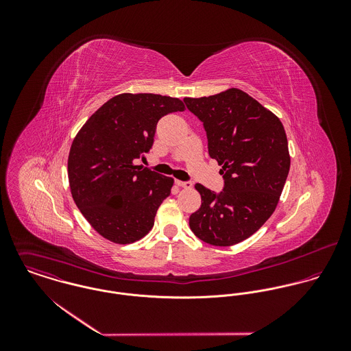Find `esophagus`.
Returning <instances> with one entry per match:
<instances>
[{"instance_id":"obj_1","label":"esophagus","mask_w":351,"mask_h":351,"mask_svg":"<svg viewBox=\"0 0 351 351\" xmlns=\"http://www.w3.org/2000/svg\"><path fill=\"white\" fill-rule=\"evenodd\" d=\"M176 185L177 186H180V188H185V189H192V182H189V181H178V180H176Z\"/></svg>"}]
</instances>
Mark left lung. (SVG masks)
<instances>
[{
	"label": "left lung",
	"instance_id": "left-lung-1",
	"mask_svg": "<svg viewBox=\"0 0 351 351\" xmlns=\"http://www.w3.org/2000/svg\"><path fill=\"white\" fill-rule=\"evenodd\" d=\"M184 102L202 121L209 156L224 178L219 195L196 184L201 206L189 217L191 230L212 246L237 245L265 224L280 201L291 167L284 125L237 88Z\"/></svg>",
	"mask_w": 351,
	"mask_h": 351
}]
</instances>
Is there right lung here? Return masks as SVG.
<instances>
[{"instance_id":"add662e5","label":"right lung","mask_w":351,"mask_h":351,"mask_svg":"<svg viewBox=\"0 0 351 351\" xmlns=\"http://www.w3.org/2000/svg\"><path fill=\"white\" fill-rule=\"evenodd\" d=\"M185 110L180 99L121 93L100 106L75 135L67 160L73 200L102 238L128 245L154 226L174 180L135 165L154 143L156 123Z\"/></svg>"}]
</instances>
